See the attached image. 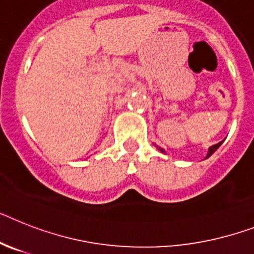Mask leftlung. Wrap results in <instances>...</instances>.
<instances>
[{
    "label": "left lung",
    "mask_w": 254,
    "mask_h": 254,
    "mask_svg": "<svg viewBox=\"0 0 254 254\" xmlns=\"http://www.w3.org/2000/svg\"><path fill=\"white\" fill-rule=\"evenodd\" d=\"M222 142H223V141H219L218 144H215V145H211L210 148H209V150H207V154H206V158H209V157H210L211 154H213V153H214L215 150H217L218 148L222 145ZM157 148H158V149H160L162 153H165V150H163L162 148H160V146H157Z\"/></svg>",
    "instance_id": "left-lung-1"
}]
</instances>
